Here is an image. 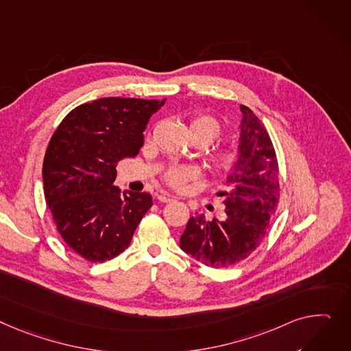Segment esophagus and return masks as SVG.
<instances>
[{"mask_svg": "<svg viewBox=\"0 0 351 351\" xmlns=\"http://www.w3.org/2000/svg\"><path fill=\"white\" fill-rule=\"evenodd\" d=\"M158 200L160 203H172V202H175V197H172V196H169L167 193H159L158 195Z\"/></svg>", "mask_w": 351, "mask_h": 351, "instance_id": "1", "label": "esophagus"}]
</instances>
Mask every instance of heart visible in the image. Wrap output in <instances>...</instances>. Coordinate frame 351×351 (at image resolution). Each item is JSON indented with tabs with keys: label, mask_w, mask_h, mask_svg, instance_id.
Instances as JSON below:
<instances>
[{
	"label": "heart",
	"mask_w": 351,
	"mask_h": 351,
	"mask_svg": "<svg viewBox=\"0 0 351 351\" xmlns=\"http://www.w3.org/2000/svg\"><path fill=\"white\" fill-rule=\"evenodd\" d=\"M189 130L193 141H199L203 145L212 144L223 132L220 121L210 114H199L193 117ZM240 158L239 148L232 144L215 147L208 152L210 167L220 173L234 171L239 165ZM199 176L200 171L195 165H172L162 172L163 183L173 191H184L188 183L196 180Z\"/></svg>",
	"instance_id": "heart-1"
}]
</instances>
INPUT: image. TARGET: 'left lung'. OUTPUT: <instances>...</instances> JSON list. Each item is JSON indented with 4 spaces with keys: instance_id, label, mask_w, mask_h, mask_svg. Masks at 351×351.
Masks as SVG:
<instances>
[{
    "instance_id": "8db88e82",
    "label": "left lung",
    "mask_w": 351,
    "mask_h": 351,
    "mask_svg": "<svg viewBox=\"0 0 351 351\" xmlns=\"http://www.w3.org/2000/svg\"><path fill=\"white\" fill-rule=\"evenodd\" d=\"M240 162L220 192L226 220L191 217L180 248L207 267L226 268L250 256L268 234L281 197L279 167L267 128L247 106H240Z\"/></svg>"
}]
</instances>
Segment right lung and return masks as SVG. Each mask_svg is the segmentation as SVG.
<instances>
[{
  "label": "right lung",
  "mask_w": 351,
  "mask_h": 351,
  "mask_svg": "<svg viewBox=\"0 0 351 351\" xmlns=\"http://www.w3.org/2000/svg\"><path fill=\"white\" fill-rule=\"evenodd\" d=\"M167 99L104 97L70 111L43 158V191L63 241L90 263L128 248L152 206L147 192L120 195L112 186L119 162L138 155L149 117Z\"/></svg>",
  "instance_id": "add662e5"
}]
</instances>
